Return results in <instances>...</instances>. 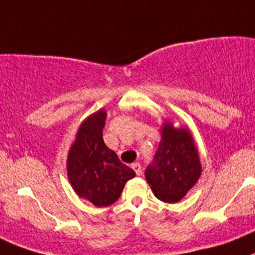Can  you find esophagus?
<instances>
[{"mask_svg": "<svg viewBox=\"0 0 255 255\" xmlns=\"http://www.w3.org/2000/svg\"><path fill=\"white\" fill-rule=\"evenodd\" d=\"M132 168L134 170V172L137 173V175H141V173H142V167H141V165H139V163H133Z\"/></svg>", "mask_w": 255, "mask_h": 255, "instance_id": "obj_1", "label": "esophagus"}]
</instances>
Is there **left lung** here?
Returning <instances> with one entry per match:
<instances>
[{"mask_svg": "<svg viewBox=\"0 0 255 255\" xmlns=\"http://www.w3.org/2000/svg\"><path fill=\"white\" fill-rule=\"evenodd\" d=\"M153 161L147 166V182L154 196L163 203H177L201 175L199 152L187 128L163 123Z\"/></svg>", "mask_w": 255, "mask_h": 255, "instance_id": "left-lung-1", "label": "left lung"}]
</instances>
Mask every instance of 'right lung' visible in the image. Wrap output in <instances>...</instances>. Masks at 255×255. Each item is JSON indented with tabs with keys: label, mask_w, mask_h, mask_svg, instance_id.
<instances>
[{
	"label": "right lung",
	"mask_w": 255,
	"mask_h": 255,
	"mask_svg": "<svg viewBox=\"0 0 255 255\" xmlns=\"http://www.w3.org/2000/svg\"><path fill=\"white\" fill-rule=\"evenodd\" d=\"M106 117V111L101 109L80 125L66 161L74 191L98 208L116 203L126 182L135 176L104 143Z\"/></svg>",
	"instance_id": "1"
}]
</instances>
